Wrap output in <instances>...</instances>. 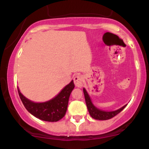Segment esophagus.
Instances as JSON below:
<instances>
[{
  "mask_svg": "<svg viewBox=\"0 0 149 149\" xmlns=\"http://www.w3.org/2000/svg\"><path fill=\"white\" fill-rule=\"evenodd\" d=\"M73 80H74V84L76 87H78V88L83 87L84 80H83V78L80 75H76L73 78Z\"/></svg>",
  "mask_w": 149,
  "mask_h": 149,
  "instance_id": "esophagus-1",
  "label": "esophagus"
}]
</instances>
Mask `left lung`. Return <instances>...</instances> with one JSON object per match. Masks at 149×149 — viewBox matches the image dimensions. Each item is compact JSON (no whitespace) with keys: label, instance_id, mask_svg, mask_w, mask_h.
<instances>
[{"label":"left lung","instance_id":"8db88e82","mask_svg":"<svg viewBox=\"0 0 149 149\" xmlns=\"http://www.w3.org/2000/svg\"><path fill=\"white\" fill-rule=\"evenodd\" d=\"M83 93L85 95V102H86L87 107H88V111L90 115L91 116L92 118L96 119V120H109L113 118L114 116H116L117 114H118L120 112L122 111L123 110L125 109V107L127 106L125 105L124 107H123L120 109H118L116 111H102L100 109H97L96 107L94 106V104H92L91 99H90V96L85 90V88H83Z\"/></svg>","mask_w":149,"mask_h":149}]
</instances>
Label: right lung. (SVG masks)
I'll return each instance as SVG.
<instances>
[{"instance_id": "right-lung-1", "label": "right lung", "mask_w": 149, "mask_h": 149, "mask_svg": "<svg viewBox=\"0 0 149 149\" xmlns=\"http://www.w3.org/2000/svg\"><path fill=\"white\" fill-rule=\"evenodd\" d=\"M73 80L68 84L54 98L42 103H36L26 99L20 92L18 93L26 110L37 118L47 122H57L66 114L69 96L74 88Z\"/></svg>"}]
</instances>
